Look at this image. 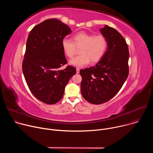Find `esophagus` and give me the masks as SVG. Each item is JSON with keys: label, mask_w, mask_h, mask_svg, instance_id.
Segmentation results:
<instances>
[{"label": "esophagus", "mask_w": 153, "mask_h": 153, "mask_svg": "<svg viewBox=\"0 0 153 153\" xmlns=\"http://www.w3.org/2000/svg\"><path fill=\"white\" fill-rule=\"evenodd\" d=\"M79 71H80V69L79 68H76V73L78 74V73H79Z\"/></svg>", "instance_id": "34e87169"}]
</instances>
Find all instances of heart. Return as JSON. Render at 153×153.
I'll list each match as a JSON object with an SVG mask.
<instances>
[{
    "label": "heart",
    "mask_w": 153,
    "mask_h": 153,
    "mask_svg": "<svg viewBox=\"0 0 153 153\" xmlns=\"http://www.w3.org/2000/svg\"><path fill=\"white\" fill-rule=\"evenodd\" d=\"M73 42L68 39L62 40V48L64 54L69 58H73L76 54V47H81L80 55L70 62V64L77 67H83L88 65L91 60L95 63L100 60L106 47L107 40L102 34L94 35L85 31L76 33L73 36Z\"/></svg>",
    "instance_id": "b5f03b06"
}]
</instances>
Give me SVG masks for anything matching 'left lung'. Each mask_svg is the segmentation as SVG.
<instances>
[{
    "label": "left lung",
    "mask_w": 153,
    "mask_h": 153,
    "mask_svg": "<svg viewBox=\"0 0 153 153\" xmlns=\"http://www.w3.org/2000/svg\"><path fill=\"white\" fill-rule=\"evenodd\" d=\"M100 31L107 40L105 53L95 66L80 71L82 96L86 101L97 105L114 97L129 73V54L123 37L106 25Z\"/></svg>",
    "instance_id": "left-lung-1"
}]
</instances>
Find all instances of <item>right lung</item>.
<instances>
[{
  "label": "right lung",
  "mask_w": 153,
  "mask_h": 153,
  "mask_svg": "<svg viewBox=\"0 0 153 153\" xmlns=\"http://www.w3.org/2000/svg\"><path fill=\"white\" fill-rule=\"evenodd\" d=\"M71 28L59 20H45L30 31L26 44L22 71L32 94L41 102L55 104L62 98L65 88L76 68L67 66L62 40Z\"/></svg>",
  "instance_id": "right-lung-1"
}]
</instances>
